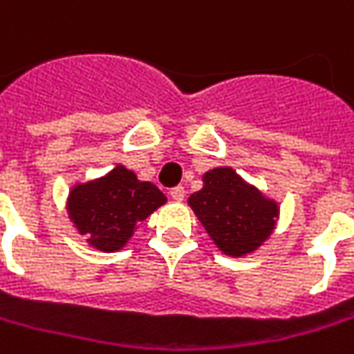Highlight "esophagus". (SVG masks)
<instances>
[{"instance_id": "1", "label": "esophagus", "mask_w": 354, "mask_h": 354, "mask_svg": "<svg viewBox=\"0 0 354 354\" xmlns=\"http://www.w3.org/2000/svg\"><path fill=\"white\" fill-rule=\"evenodd\" d=\"M184 196H186V189H184V186H176V188L170 189V198L176 201H182L184 200Z\"/></svg>"}]
</instances>
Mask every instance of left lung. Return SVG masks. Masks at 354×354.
Instances as JSON below:
<instances>
[{
	"label": "left lung",
	"instance_id": "obj_1",
	"mask_svg": "<svg viewBox=\"0 0 354 354\" xmlns=\"http://www.w3.org/2000/svg\"><path fill=\"white\" fill-rule=\"evenodd\" d=\"M188 203L214 243L231 257L261 247L274 229L278 207L233 168H214L203 174V188Z\"/></svg>",
	"mask_w": 354,
	"mask_h": 354
}]
</instances>
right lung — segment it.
Listing matches in <instances>:
<instances>
[{"mask_svg":"<svg viewBox=\"0 0 354 354\" xmlns=\"http://www.w3.org/2000/svg\"><path fill=\"white\" fill-rule=\"evenodd\" d=\"M165 201L166 196L154 184L137 180L125 166H115L105 178L72 189L68 214L95 249L117 250Z\"/></svg>","mask_w":354,"mask_h":354,"instance_id":"1","label":"right lung"}]
</instances>
